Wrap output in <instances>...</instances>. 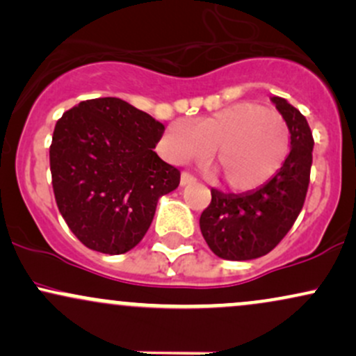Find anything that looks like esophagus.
I'll use <instances>...</instances> for the list:
<instances>
[{
	"label": "esophagus",
	"mask_w": 356,
	"mask_h": 356,
	"mask_svg": "<svg viewBox=\"0 0 356 356\" xmlns=\"http://www.w3.org/2000/svg\"><path fill=\"white\" fill-rule=\"evenodd\" d=\"M194 181H195V177L192 174H189V172H182L181 174V186H187V184H191Z\"/></svg>",
	"instance_id": "esophagus-1"
}]
</instances>
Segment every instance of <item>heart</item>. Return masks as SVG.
I'll use <instances>...</instances> for the list:
<instances>
[{"label": "heart", "mask_w": 356, "mask_h": 356, "mask_svg": "<svg viewBox=\"0 0 356 356\" xmlns=\"http://www.w3.org/2000/svg\"><path fill=\"white\" fill-rule=\"evenodd\" d=\"M291 132L275 110L257 102H238L192 127L175 120L162 136V150L175 164L201 161L211 148L209 174L231 191L261 186L281 169Z\"/></svg>", "instance_id": "1"}]
</instances>
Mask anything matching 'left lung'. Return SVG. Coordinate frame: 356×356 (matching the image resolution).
Here are the masks:
<instances>
[{"label": "left lung", "mask_w": 356, "mask_h": 356, "mask_svg": "<svg viewBox=\"0 0 356 356\" xmlns=\"http://www.w3.org/2000/svg\"><path fill=\"white\" fill-rule=\"evenodd\" d=\"M291 132V150L283 167L259 189L224 194L211 189V204L199 226L207 246L222 259H256L273 251L300 216L309 186L313 134L300 110L281 97H273Z\"/></svg>", "instance_id": "8db88e82"}]
</instances>
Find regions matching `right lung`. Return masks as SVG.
Returning <instances> with one entry per match:
<instances>
[{"instance_id": "right-lung-1", "label": "right lung", "mask_w": 356, "mask_h": 356, "mask_svg": "<svg viewBox=\"0 0 356 356\" xmlns=\"http://www.w3.org/2000/svg\"><path fill=\"white\" fill-rule=\"evenodd\" d=\"M165 127L127 102H80L53 130L50 170L60 214L81 244L124 254L140 243L181 170L154 152Z\"/></svg>"}]
</instances>
